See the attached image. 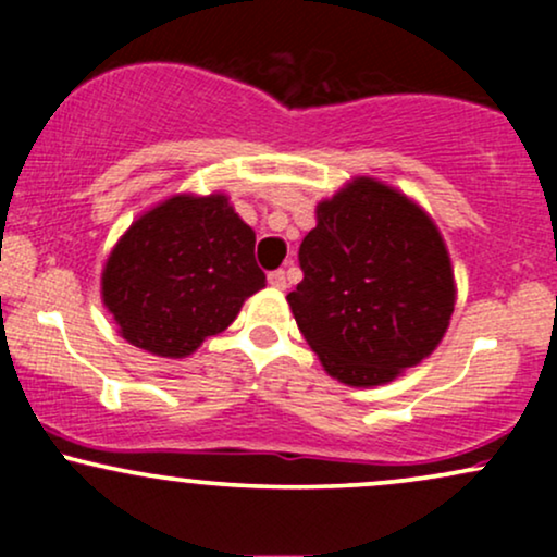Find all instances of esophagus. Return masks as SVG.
<instances>
[{"label": "esophagus", "instance_id": "34e87169", "mask_svg": "<svg viewBox=\"0 0 557 557\" xmlns=\"http://www.w3.org/2000/svg\"><path fill=\"white\" fill-rule=\"evenodd\" d=\"M270 285L274 287V290H285V285H287V277H285V272L283 270H274V272H270Z\"/></svg>", "mask_w": 557, "mask_h": 557}]
</instances>
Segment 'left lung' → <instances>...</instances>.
I'll return each instance as SVG.
<instances>
[{
    "mask_svg": "<svg viewBox=\"0 0 557 557\" xmlns=\"http://www.w3.org/2000/svg\"><path fill=\"white\" fill-rule=\"evenodd\" d=\"M298 259L304 280L287 304L343 385H387L445 337L456 309L450 253L432 216L393 185L359 175L322 198Z\"/></svg>",
    "mask_w": 557,
    "mask_h": 557,
    "instance_id": "left-lung-1",
    "label": "left lung"
}]
</instances>
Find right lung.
Instances as JSON below:
<instances>
[{
    "label": "right lung",
    "instance_id": "add662e5",
    "mask_svg": "<svg viewBox=\"0 0 557 557\" xmlns=\"http://www.w3.org/2000/svg\"><path fill=\"white\" fill-rule=\"evenodd\" d=\"M257 233L225 194H175L120 235L101 270V304L120 337L162 359H185L267 285Z\"/></svg>",
    "mask_w": 557,
    "mask_h": 557
}]
</instances>
